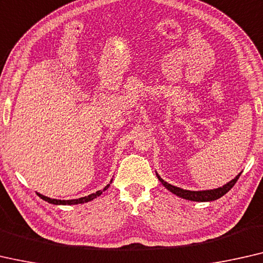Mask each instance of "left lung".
<instances>
[{"instance_id":"left-lung-1","label":"left lung","mask_w":263,"mask_h":263,"mask_svg":"<svg viewBox=\"0 0 263 263\" xmlns=\"http://www.w3.org/2000/svg\"><path fill=\"white\" fill-rule=\"evenodd\" d=\"M240 175H237L236 177L232 179L229 183H227L226 185H223L222 187H217V189H214V190H204V191L184 190V189H181V187H177L175 185H171L169 183L164 182L158 174H157V177H158L159 181L162 182L163 185L165 186L167 190H170L172 194L177 195L179 197L189 199V201H195V202H210V201H215V199H218L219 197H222L223 195L228 193V191L235 185V183L237 182Z\"/></svg>"}]
</instances>
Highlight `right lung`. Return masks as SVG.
I'll use <instances>...</instances> for the list:
<instances>
[{
  "instance_id": "obj_1",
  "label": "right lung",
  "mask_w": 263,
  "mask_h": 263,
  "mask_svg": "<svg viewBox=\"0 0 263 263\" xmlns=\"http://www.w3.org/2000/svg\"><path fill=\"white\" fill-rule=\"evenodd\" d=\"M108 186H109V184H107V185L105 186L103 190L97 191V193L91 194V195H88V196H85V197H81V198H78V199H68V201H61V199L49 198V197H46V196L41 195V194H37V196L40 198L44 199V201L48 202V203H52V204H64V205H66V204H69V205L70 204H81V203H86V202H88V201H92V199H94V198H97L98 196H100L101 194L104 193L105 190H107Z\"/></svg>"
}]
</instances>
